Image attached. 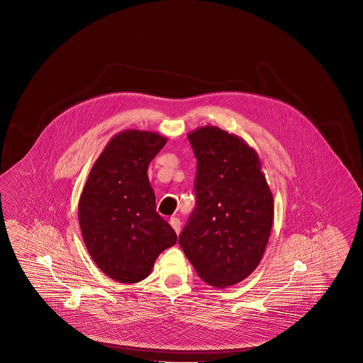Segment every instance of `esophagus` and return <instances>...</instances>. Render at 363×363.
<instances>
[{"mask_svg":"<svg viewBox=\"0 0 363 363\" xmlns=\"http://www.w3.org/2000/svg\"><path fill=\"white\" fill-rule=\"evenodd\" d=\"M169 222H170L172 228L174 229V231H176L177 234H179V231H181V220H178L177 217H172Z\"/></svg>","mask_w":363,"mask_h":363,"instance_id":"1","label":"esophagus"}]
</instances>
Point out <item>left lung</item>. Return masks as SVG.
Returning a JSON list of instances; mask_svg holds the SVG:
<instances>
[{"label":"left lung","mask_w":363,"mask_h":363,"mask_svg":"<svg viewBox=\"0 0 363 363\" xmlns=\"http://www.w3.org/2000/svg\"><path fill=\"white\" fill-rule=\"evenodd\" d=\"M197 158L196 208L179 245L211 286H231L252 274L270 237L273 194L257 153L218 126L187 135Z\"/></svg>","instance_id":"obj_1"}]
</instances>
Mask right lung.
<instances>
[{"instance_id": "add662e5", "label": "right lung", "mask_w": 363, "mask_h": 363, "mask_svg": "<svg viewBox=\"0 0 363 363\" xmlns=\"http://www.w3.org/2000/svg\"><path fill=\"white\" fill-rule=\"evenodd\" d=\"M152 132L114 135L91 167L78 218L91 259L114 281L135 284L177 242L176 231L155 210L147 166L165 146Z\"/></svg>"}]
</instances>
